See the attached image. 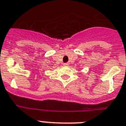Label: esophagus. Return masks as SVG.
<instances>
[{
    "label": "esophagus",
    "mask_w": 126,
    "mask_h": 126,
    "mask_svg": "<svg viewBox=\"0 0 126 126\" xmlns=\"http://www.w3.org/2000/svg\"><path fill=\"white\" fill-rule=\"evenodd\" d=\"M64 66H68V63H64Z\"/></svg>",
    "instance_id": "34e87169"
}]
</instances>
